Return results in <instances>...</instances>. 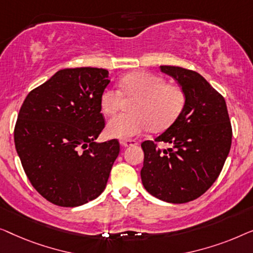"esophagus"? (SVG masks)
Masks as SVG:
<instances>
[{
    "mask_svg": "<svg viewBox=\"0 0 253 253\" xmlns=\"http://www.w3.org/2000/svg\"><path fill=\"white\" fill-rule=\"evenodd\" d=\"M120 144H122L124 148H127V147H133V145H136L137 142L135 140H123V141H120Z\"/></svg>",
    "mask_w": 253,
    "mask_h": 253,
    "instance_id": "esophagus-1",
    "label": "esophagus"
}]
</instances>
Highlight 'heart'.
Returning <instances> with one entry per match:
<instances>
[{
    "label": "heart",
    "mask_w": 253,
    "mask_h": 253,
    "mask_svg": "<svg viewBox=\"0 0 253 253\" xmlns=\"http://www.w3.org/2000/svg\"><path fill=\"white\" fill-rule=\"evenodd\" d=\"M124 95L137 97L131 105L130 115H119L106 125L110 137L118 140L137 136L151 128L163 130L175 122L182 112L186 95L176 84H166L157 74L138 71L126 74L119 81ZM122 104L120 92L111 87L105 88L99 97V106L106 116H112Z\"/></svg>",
    "instance_id": "heart-1"
}]
</instances>
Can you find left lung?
<instances>
[{
  "instance_id": "1",
  "label": "left lung",
  "mask_w": 253,
  "mask_h": 253,
  "mask_svg": "<svg viewBox=\"0 0 253 253\" xmlns=\"http://www.w3.org/2000/svg\"><path fill=\"white\" fill-rule=\"evenodd\" d=\"M186 95L180 116L155 141L141 144V179L145 190L167 203L198 198L218 179L232 145V125L225 98L201 74L179 66H161ZM156 141L172 144L160 149Z\"/></svg>"
}]
</instances>
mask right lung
<instances>
[{
    "label": "right lung",
    "mask_w": 253,
    "mask_h": 253,
    "mask_svg": "<svg viewBox=\"0 0 253 253\" xmlns=\"http://www.w3.org/2000/svg\"><path fill=\"white\" fill-rule=\"evenodd\" d=\"M109 71L77 67L56 72L21 105L15 145L35 190L52 204L76 208L106 187L119 142L98 143L104 128L99 97Z\"/></svg>",
    "instance_id": "obj_1"
}]
</instances>
